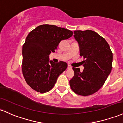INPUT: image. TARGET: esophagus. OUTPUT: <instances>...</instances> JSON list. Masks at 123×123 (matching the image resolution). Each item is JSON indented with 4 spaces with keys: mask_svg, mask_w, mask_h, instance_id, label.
Masks as SVG:
<instances>
[{
    "mask_svg": "<svg viewBox=\"0 0 123 123\" xmlns=\"http://www.w3.org/2000/svg\"><path fill=\"white\" fill-rule=\"evenodd\" d=\"M71 68H72V67L69 65H68V67H67V69H71Z\"/></svg>",
    "mask_w": 123,
    "mask_h": 123,
    "instance_id": "obj_1",
    "label": "esophagus"
}]
</instances>
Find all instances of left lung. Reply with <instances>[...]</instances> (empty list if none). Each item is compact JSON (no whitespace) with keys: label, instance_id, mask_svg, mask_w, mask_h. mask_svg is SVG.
Instances as JSON below:
<instances>
[{"label":"left lung","instance_id":"left-lung-1","mask_svg":"<svg viewBox=\"0 0 123 123\" xmlns=\"http://www.w3.org/2000/svg\"><path fill=\"white\" fill-rule=\"evenodd\" d=\"M80 55L83 57V71L73 67L74 75L69 81L72 90L82 96L92 95L104 85L112 69L113 53L104 38L91 30L75 31Z\"/></svg>","mask_w":123,"mask_h":123}]
</instances>
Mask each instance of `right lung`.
I'll return each mask as SVG.
<instances>
[{"instance_id": "add662e5", "label": "right lung", "mask_w": 123, "mask_h": 123, "mask_svg": "<svg viewBox=\"0 0 123 123\" xmlns=\"http://www.w3.org/2000/svg\"><path fill=\"white\" fill-rule=\"evenodd\" d=\"M73 32L52 25H42L29 32L22 46V73L33 90L40 93L50 91L58 77L67 69L64 61H49V55L59 42L71 37Z\"/></svg>"}]
</instances>
